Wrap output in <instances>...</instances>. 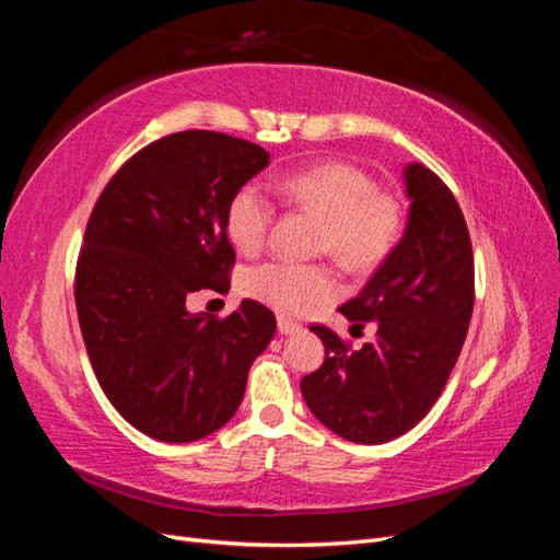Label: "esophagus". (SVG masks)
<instances>
[{
  "instance_id": "1",
  "label": "esophagus",
  "mask_w": 560,
  "mask_h": 560,
  "mask_svg": "<svg viewBox=\"0 0 560 560\" xmlns=\"http://www.w3.org/2000/svg\"><path fill=\"white\" fill-rule=\"evenodd\" d=\"M303 327L299 325V322H292V319H287V317H278V331L280 334H299Z\"/></svg>"
}]
</instances>
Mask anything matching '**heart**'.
Instances as JSON below:
<instances>
[{
	"instance_id": "heart-1",
	"label": "heart",
	"mask_w": 560,
	"mask_h": 560,
	"mask_svg": "<svg viewBox=\"0 0 560 560\" xmlns=\"http://www.w3.org/2000/svg\"><path fill=\"white\" fill-rule=\"evenodd\" d=\"M270 189L290 206L319 217L317 249L329 252L352 273L381 266L401 241L404 206L395 194L378 191L358 165L322 161L278 175ZM273 222V208L259 186L243 184L229 198L224 224L229 241L245 254L257 252ZM243 294L282 315H306L336 296L338 282L327 264L270 259L247 268Z\"/></svg>"
}]
</instances>
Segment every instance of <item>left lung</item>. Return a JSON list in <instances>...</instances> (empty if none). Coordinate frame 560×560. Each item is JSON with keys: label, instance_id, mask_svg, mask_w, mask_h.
<instances>
[{"label": "left lung", "instance_id": "8db88e82", "mask_svg": "<svg viewBox=\"0 0 560 560\" xmlns=\"http://www.w3.org/2000/svg\"><path fill=\"white\" fill-rule=\"evenodd\" d=\"M409 224L360 296L341 311L374 341L354 350L325 325V362L303 376L315 418L354 444H385L416 428L444 393L474 308V254L448 186L422 163L406 165Z\"/></svg>", "mask_w": 560, "mask_h": 560}]
</instances>
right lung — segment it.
I'll return each instance as SVG.
<instances>
[{
	"label": "right lung",
	"instance_id": "add662e5",
	"mask_svg": "<svg viewBox=\"0 0 560 560\" xmlns=\"http://www.w3.org/2000/svg\"><path fill=\"white\" fill-rule=\"evenodd\" d=\"M266 165V149L233 135H165L118 167L89 217L74 273L83 343L114 409L159 442L226 425L276 334L259 301L226 317L186 311L231 282L229 198Z\"/></svg>",
	"mask_w": 560,
	"mask_h": 560
}]
</instances>
